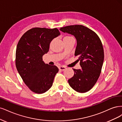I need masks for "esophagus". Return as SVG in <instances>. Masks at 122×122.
Listing matches in <instances>:
<instances>
[{"label": "esophagus", "mask_w": 122, "mask_h": 122, "mask_svg": "<svg viewBox=\"0 0 122 122\" xmlns=\"http://www.w3.org/2000/svg\"><path fill=\"white\" fill-rule=\"evenodd\" d=\"M59 69L60 71H64V70H65L66 69V68L64 66H60L59 67Z\"/></svg>", "instance_id": "1"}]
</instances>
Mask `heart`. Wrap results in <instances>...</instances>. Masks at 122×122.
Segmentation results:
<instances>
[{"mask_svg": "<svg viewBox=\"0 0 122 122\" xmlns=\"http://www.w3.org/2000/svg\"><path fill=\"white\" fill-rule=\"evenodd\" d=\"M72 38V37L70 36H65L64 38Z\"/></svg>", "mask_w": 122, "mask_h": 122, "instance_id": "heart-1", "label": "heart"}]
</instances>
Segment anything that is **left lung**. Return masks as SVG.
Masks as SVG:
<instances>
[{
    "label": "left lung",
    "instance_id": "left-lung-1",
    "mask_svg": "<svg viewBox=\"0 0 122 122\" xmlns=\"http://www.w3.org/2000/svg\"><path fill=\"white\" fill-rule=\"evenodd\" d=\"M60 30L76 37L77 44L74 55L78 57L81 67L73 68L74 76L68 80V83L76 92H87L95 85L101 73L104 61L102 42L95 32L83 25L67 26Z\"/></svg>",
    "mask_w": 122,
    "mask_h": 122
}]
</instances>
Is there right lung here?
I'll list each match as a JSON object with an SVG mask.
<instances>
[{
  "mask_svg": "<svg viewBox=\"0 0 122 122\" xmlns=\"http://www.w3.org/2000/svg\"><path fill=\"white\" fill-rule=\"evenodd\" d=\"M60 35L57 28H33L28 30L19 40L15 52V66L23 81L30 90L42 94L52 86L59 69L42 61L49 52L50 44Z\"/></svg>",
  "mask_w": 122,
  "mask_h": 122,
  "instance_id": "obj_1",
  "label": "right lung"
}]
</instances>
